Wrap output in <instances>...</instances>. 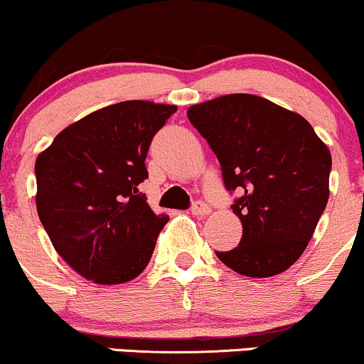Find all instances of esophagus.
I'll list each match as a JSON object with an SVG mask.
<instances>
[{
	"instance_id": "esophagus-1",
	"label": "esophagus",
	"mask_w": 364,
	"mask_h": 364,
	"mask_svg": "<svg viewBox=\"0 0 364 364\" xmlns=\"http://www.w3.org/2000/svg\"><path fill=\"white\" fill-rule=\"evenodd\" d=\"M191 214L193 215H208L210 214V207L207 205L205 202H195L193 205H191Z\"/></svg>"
}]
</instances>
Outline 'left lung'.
Instances as JSON below:
<instances>
[{"label":"left lung","mask_w":364,"mask_h":364,"mask_svg":"<svg viewBox=\"0 0 364 364\" xmlns=\"http://www.w3.org/2000/svg\"><path fill=\"white\" fill-rule=\"evenodd\" d=\"M188 119L214 150L232 212L243 224L236 248L215 252L246 277L286 272L310 243L328 202L332 156L298 112L252 94L191 106Z\"/></svg>","instance_id":"left-lung-1"}]
</instances>
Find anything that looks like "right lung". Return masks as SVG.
Instances as JSON below:
<instances>
[{
    "label": "right lung",
    "instance_id": "right-lung-1",
    "mask_svg": "<svg viewBox=\"0 0 364 364\" xmlns=\"http://www.w3.org/2000/svg\"><path fill=\"white\" fill-rule=\"evenodd\" d=\"M176 106L124 101L58 133L36 159V207L58 255L87 281L124 284L144 272L168 215L139 185L150 141Z\"/></svg>",
    "mask_w": 364,
    "mask_h": 364
}]
</instances>
